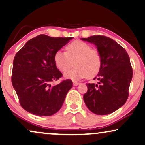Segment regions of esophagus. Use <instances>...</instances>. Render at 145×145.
<instances>
[{"label":"esophagus","instance_id":"esophagus-1","mask_svg":"<svg viewBox=\"0 0 145 145\" xmlns=\"http://www.w3.org/2000/svg\"><path fill=\"white\" fill-rule=\"evenodd\" d=\"M79 85V83H78V82L73 81V85H74V86H76V85Z\"/></svg>","mask_w":145,"mask_h":145}]
</instances>
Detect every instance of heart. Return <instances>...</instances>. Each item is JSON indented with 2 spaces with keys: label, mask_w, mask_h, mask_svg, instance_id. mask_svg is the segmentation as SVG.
<instances>
[{
  "label": "heart",
  "mask_w": 145,
  "mask_h": 145,
  "mask_svg": "<svg viewBox=\"0 0 145 145\" xmlns=\"http://www.w3.org/2000/svg\"><path fill=\"white\" fill-rule=\"evenodd\" d=\"M66 50H58L54 56L55 65L62 72L69 71L74 62L76 67L66 72L65 78L77 81L87 76L92 78L99 73L102 57L97 49L86 42L75 40L68 44Z\"/></svg>",
  "instance_id": "heart-1"
}]
</instances>
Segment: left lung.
Wrapping results in <instances>:
<instances>
[{"label": "left lung", "mask_w": 145, "mask_h": 145, "mask_svg": "<svg viewBox=\"0 0 145 145\" xmlns=\"http://www.w3.org/2000/svg\"><path fill=\"white\" fill-rule=\"evenodd\" d=\"M83 41L93 43L102 57V64L94 79L98 85L87 83L83 99L91 112L107 115L115 112L127 101L133 68L127 52L116 41L104 35H93Z\"/></svg>", "instance_id": "left-lung-1"}]
</instances>
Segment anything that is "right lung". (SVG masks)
Here are the masks:
<instances>
[{
  "mask_svg": "<svg viewBox=\"0 0 145 145\" xmlns=\"http://www.w3.org/2000/svg\"><path fill=\"white\" fill-rule=\"evenodd\" d=\"M72 37H52L42 34L28 41L16 54L11 81L21 106L40 116H52L60 110L72 81L52 83L62 76L55 65L56 52Z\"/></svg>",
  "mask_w": 145,
  "mask_h": 145,
  "instance_id": "obj_1",
  "label": "right lung"
}]
</instances>
